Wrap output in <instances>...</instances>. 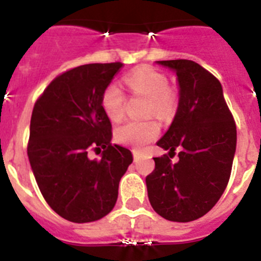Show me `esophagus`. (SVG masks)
I'll return each mask as SVG.
<instances>
[{
	"instance_id": "esophagus-1",
	"label": "esophagus",
	"mask_w": 261,
	"mask_h": 261,
	"mask_svg": "<svg viewBox=\"0 0 261 261\" xmlns=\"http://www.w3.org/2000/svg\"><path fill=\"white\" fill-rule=\"evenodd\" d=\"M145 154L144 153H140V151L137 150H133V158H135V161H140L141 158H144Z\"/></svg>"
}]
</instances>
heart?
Returning <instances> with one entry per match:
<instances>
[{"label": "heart", "mask_w": 261, "mask_h": 261, "mask_svg": "<svg viewBox=\"0 0 261 261\" xmlns=\"http://www.w3.org/2000/svg\"><path fill=\"white\" fill-rule=\"evenodd\" d=\"M125 84L130 91L149 98L147 114L155 115L161 120L174 116L179 103L176 91L168 87L165 74L147 66H140L125 77ZM103 111L112 121H119L124 116L125 95L116 84H110L103 90L100 99ZM161 126L155 120L128 121L116 129L115 137L124 145L144 149L159 136Z\"/></svg>", "instance_id": "obj_1"}]
</instances>
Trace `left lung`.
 <instances>
[{
  "label": "left lung",
  "mask_w": 261,
  "mask_h": 261,
  "mask_svg": "<svg viewBox=\"0 0 261 261\" xmlns=\"http://www.w3.org/2000/svg\"><path fill=\"white\" fill-rule=\"evenodd\" d=\"M171 69L179 85V103L171 125L156 142L165 150L146 176L149 201L161 217L190 222L208 213L229 183L237 147V126L222 86L191 60L156 61ZM179 150V161L170 158Z\"/></svg>",
  "instance_id": "left-lung-1"
}]
</instances>
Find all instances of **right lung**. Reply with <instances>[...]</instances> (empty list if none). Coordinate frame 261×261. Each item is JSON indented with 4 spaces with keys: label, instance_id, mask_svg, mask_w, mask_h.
<instances>
[{
    "label": "right lung",
    "instance_id": "add662e5",
    "mask_svg": "<svg viewBox=\"0 0 261 261\" xmlns=\"http://www.w3.org/2000/svg\"><path fill=\"white\" fill-rule=\"evenodd\" d=\"M121 62L87 64L56 77L34 106L27 146L41 195L62 218L75 223L107 216L117 200L120 179L132 163L130 150L112 145L103 90ZM101 149L102 158L87 153Z\"/></svg>",
    "mask_w": 261,
    "mask_h": 261
}]
</instances>
